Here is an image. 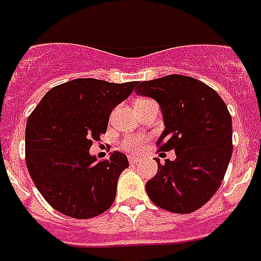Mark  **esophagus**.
Wrapping results in <instances>:
<instances>
[{
    "mask_svg": "<svg viewBox=\"0 0 261 261\" xmlns=\"http://www.w3.org/2000/svg\"><path fill=\"white\" fill-rule=\"evenodd\" d=\"M139 157L138 155H130V157H128V161H130V164H137L139 161Z\"/></svg>",
    "mask_w": 261,
    "mask_h": 261,
    "instance_id": "obj_1",
    "label": "esophagus"
}]
</instances>
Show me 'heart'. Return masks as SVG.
Segmentation results:
<instances>
[{"label": "heart", "mask_w": 261, "mask_h": 261, "mask_svg": "<svg viewBox=\"0 0 261 261\" xmlns=\"http://www.w3.org/2000/svg\"><path fill=\"white\" fill-rule=\"evenodd\" d=\"M142 142L143 138H141V137H130V138H127L124 141L123 146L126 147V149H134V150H137V149L141 147Z\"/></svg>", "instance_id": "heart-1"}]
</instances>
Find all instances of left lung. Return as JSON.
I'll return each mask as SVG.
<instances>
[{
  "label": "left lung",
  "instance_id": "obj_1",
  "mask_svg": "<svg viewBox=\"0 0 261 261\" xmlns=\"http://www.w3.org/2000/svg\"><path fill=\"white\" fill-rule=\"evenodd\" d=\"M135 90L159 102L165 128L157 143L176 153L173 161L155 160L159 171L146 182L147 196L171 213L198 210L218 191L230 163L226 104L208 85L180 74L138 83Z\"/></svg>",
  "mask_w": 261,
  "mask_h": 261
}]
</instances>
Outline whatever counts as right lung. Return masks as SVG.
<instances>
[{"label":"right lung","instance_id":"1","mask_svg":"<svg viewBox=\"0 0 261 261\" xmlns=\"http://www.w3.org/2000/svg\"><path fill=\"white\" fill-rule=\"evenodd\" d=\"M135 87L137 81L73 80L48 90L31 114L25 127L27 168L57 211L87 219L114 203L119 176L128 168L127 155L114 151L98 161L89 149L107 131L112 110Z\"/></svg>","mask_w":261,"mask_h":261}]
</instances>
